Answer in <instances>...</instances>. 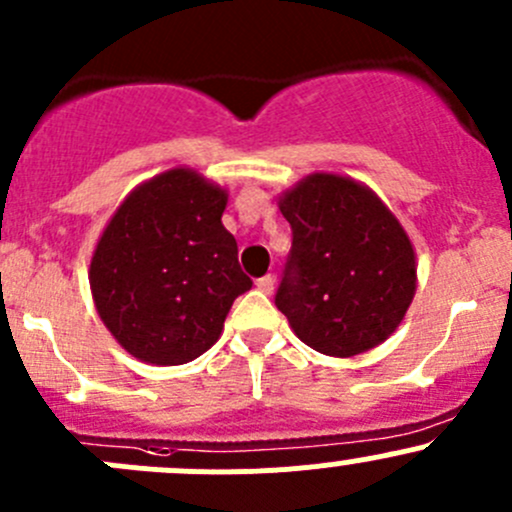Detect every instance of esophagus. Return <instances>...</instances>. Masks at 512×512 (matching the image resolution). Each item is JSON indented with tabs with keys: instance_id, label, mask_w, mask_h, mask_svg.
Listing matches in <instances>:
<instances>
[{
	"instance_id": "34e87169",
	"label": "esophagus",
	"mask_w": 512,
	"mask_h": 512,
	"mask_svg": "<svg viewBox=\"0 0 512 512\" xmlns=\"http://www.w3.org/2000/svg\"><path fill=\"white\" fill-rule=\"evenodd\" d=\"M257 289H260V292H265V294H272V289H275V277H272V275L260 277V280H257Z\"/></svg>"
}]
</instances>
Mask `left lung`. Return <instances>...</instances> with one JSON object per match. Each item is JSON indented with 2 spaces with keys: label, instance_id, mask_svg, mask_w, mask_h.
<instances>
[{
  "label": "left lung",
  "instance_id": "left-lung-1",
  "mask_svg": "<svg viewBox=\"0 0 512 512\" xmlns=\"http://www.w3.org/2000/svg\"><path fill=\"white\" fill-rule=\"evenodd\" d=\"M292 227L275 304L314 352L356 356L386 342L416 294L409 235L366 185L312 173L282 193Z\"/></svg>",
  "mask_w": 512,
  "mask_h": 512
}]
</instances>
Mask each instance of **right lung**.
Here are the masks:
<instances>
[{"instance_id":"obj_1","label":"right lung","mask_w":512,"mask_h":512,"mask_svg":"<svg viewBox=\"0 0 512 512\" xmlns=\"http://www.w3.org/2000/svg\"><path fill=\"white\" fill-rule=\"evenodd\" d=\"M227 193L190 168L131 190L91 257L96 312L136 359L178 366L220 339L252 280L223 225Z\"/></svg>"}]
</instances>
